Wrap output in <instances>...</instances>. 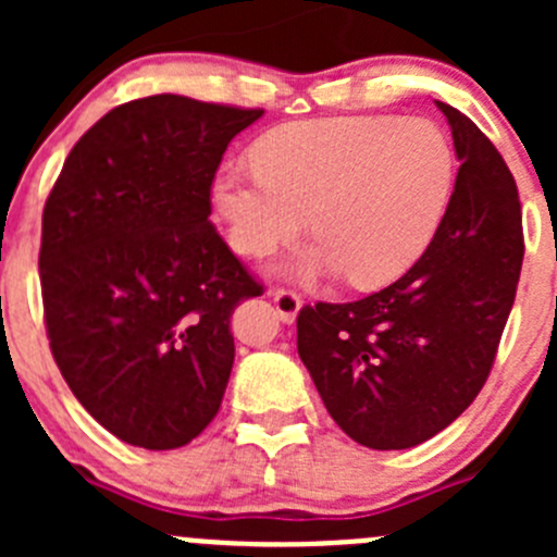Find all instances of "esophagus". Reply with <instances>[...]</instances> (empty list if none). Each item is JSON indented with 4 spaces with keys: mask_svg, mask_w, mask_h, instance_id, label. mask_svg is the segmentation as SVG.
I'll list each match as a JSON object with an SVG mask.
<instances>
[{
    "mask_svg": "<svg viewBox=\"0 0 557 557\" xmlns=\"http://www.w3.org/2000/svg\"><path fill=\"white\" fill-rule=\"evenodd\" d=\"M274 307H277V314L283 323H294L296 314L301 310V296L294 294V290H272Z\"/></svg>",
    "mask_w": 557,
    "mask_h": 557,
    "instance_id": "esophagus-1",
    "label": "esophagus"
}]
</instances>
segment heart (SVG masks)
<instances>
[{
    "instance_id": "1",
    "label": "heart",
    "mask_w": 557,
    "mask_h": 557,
    "mask_svg": "<svg viewBox=\"0 0 557 557\" xmlns=\"http://www.w3.org/2000/svg\"><path fill=\"white\" fill-rule=\"evenodd\" d=\"M252 172L223 170L212 207L228 245L267 258L307 228L288 274L345 272L356 288L401 277L434 239L453 194L455 156L440 126L420 117H329L288 123L258 139Z\"/></svg>"
}]
</instances>
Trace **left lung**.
Listing matches in <instances>:
<instances>
[{"label":"left lung","instance_id":"obj_1","mask_svg":"<svg viewBox=\"0 0 557 557\" xmlns=\"http://www.w3.org/2000/svg\"><path fill=\"white\" fill-rule=\"evenodd\" d=\"M460 161L445 218L404 277L367 299L305 307V361L334 423L372 450L440 434L496 361L522 267L518 185L491 139L436 102Z\"/></svg>","mask_w":557,"mask_h":557}]
</instances>
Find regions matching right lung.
I'll return each mask as SVG.
<instances>
[{
    "mask_svg": "<svg viewBox=\"0 0 557 557\" xmlns=\"http://www.w3.org/2000/svg\"><path fill=\"white\" fill-rule=\"evenodd\" d=\"M263 110L177 94L94 123L42 212L50 350L77 401L126 445L174 450L221 409L234 307L261 296L210 223L228 143Z\"/></svg>",
    "mask_w": 557,
    "mask_h": 557,
    "instance_id": "right-lung-1",
    "label": "right lung"
}]
</instances>
